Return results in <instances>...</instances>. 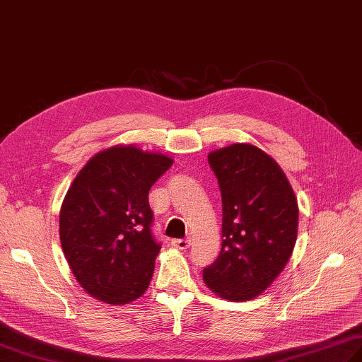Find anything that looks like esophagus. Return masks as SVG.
Here are the masks:
<instances>
[{
    "mask_svg": "<svg viewBox=\"0 0 362 362\" xmlns=\"http://www.w3.org/2000/svg\"><path fill=\"white\" fill-rule=\"evenodd\" d=\"M171 245L175 249H180V250H185L189 247V240L188 238H183V240H173Z\"/></svg>",
    "mask_w": 362,
    "mask_h": 362,
    "instance_id": "obj_1",
    "label": "esophagus"
}]
</instances>
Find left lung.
<instances>
[{
  "label": "left lung",
  "mask_w": 362,
  "mask_h": 362,
  "mask_svg": "<svg viewBox=\"0 0 362 362\" xmlns=\"http://www.w3.org/2000/svg\"><path fill=\"white\" fill-rule=\"evenodd\" d=\"M222 196V245L204 281L222 298L259 296L289 261L297 240L298 205L276 161L253 144L209 153Z\"/></svg>",
  "instance_id": "1"
}]
</instances>
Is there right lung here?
<instances>
[{"label": "right lung", "instance_id": "1", "mask_svg": "<svg viewBox=\"0 0 362 362\" xmlns=\"http://www.w3.org/2000/svg\"><path fill=\"white\" fill-rule=\"evenodd\" d=\"M173 158L135 146L98 152L76 175L59 218L73 275L91 297L124 305L148 289L161 249L151 232L149 189Z\"/></svg>", "mask_w": 362, "mask_h": 362}]
</instances>
